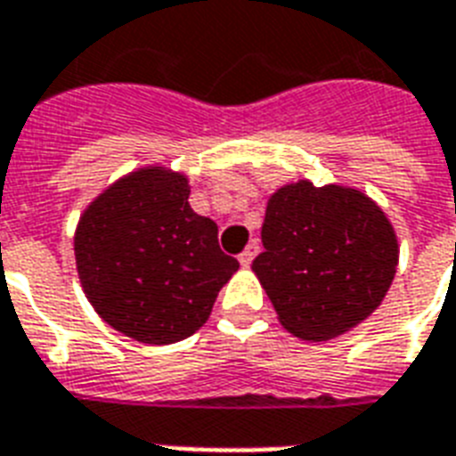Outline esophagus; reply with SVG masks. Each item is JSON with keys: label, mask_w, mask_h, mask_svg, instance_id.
<instances>
[{"label": "esophagus", "mask_w": 456, "mask_h": 456, "mask_svg": "<svg viewBox=\"0 0 456 456\" xmlns=\"http://www.w3.org/2000/svg\"><path fill=\"white\" fill-rule=\"evenodd\" d=\"M256 252H259V242L252 240V242H249V245H248V248L242 249L240 256H238V259H240V265H242V266L252 265V259H255V256H256Z\"/></svg>", "instance_id": "obj_1"}]
</instances>
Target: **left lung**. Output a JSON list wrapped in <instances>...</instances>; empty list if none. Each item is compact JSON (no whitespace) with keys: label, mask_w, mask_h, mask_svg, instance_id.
Returning <instances> with one entry per match:
<instances>
[{"label":"left lung","mask_w":456,"mask_h":456,"mask_svg":"<svg viewBox=\"0 0 456 456\" xmlns=\"http://www.w3.org/2000/svg\"><path fill=\"white\" fill-rule=\"evenodd\" d=\"M265 252L252 272L283 330L330 341L368 320L399 265L395 225L365 191L289 183L266 201Z\"/></svg>","instance_id":"8db88e82"}]
</instances>
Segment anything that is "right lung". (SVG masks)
Instances as JSON below:
<instances>
[{"label": "right lung", "mask_w": 456, "mask_h": 456, "mask_svg": "<svg viewBox=\"0 0 456 456\" xmlns=\"http://www.w3.org/2000/svg\"><path fill=\"white\" fill-rule=\"evenodd\" d=\"M187 200V175L146 166L115 180L78 218L74 256L88 303L142 344H175L201 330L240 266L218 248V225Z\"/></svg>", "instance_id": "right-lung-1"}]
</instances>
